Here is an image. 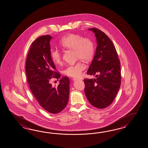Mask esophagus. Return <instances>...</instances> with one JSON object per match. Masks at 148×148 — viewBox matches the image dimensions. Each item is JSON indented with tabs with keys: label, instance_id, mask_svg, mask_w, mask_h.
<instances>
[{
	"label": "esophagus",
	"instance_id": "34e87169",
	"mask_svg": "<svg viewBox=\"0 0 148 148\" xmlns=\"http://www.w3.org/2000/svg\"><path fill=\"white\" fill-rule=\"evenodd\" d=\"M73 81H78V80H80V79H77V78H73Z\"/></svg>",
	"mask_w": 148,
	"mask_h": 148
}]
</instances>
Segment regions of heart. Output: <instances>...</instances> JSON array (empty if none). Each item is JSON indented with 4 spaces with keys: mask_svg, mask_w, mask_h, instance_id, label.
Wrapping results in <instances>:
<instances>
[{
    "mask_svg": "<svg viewBox=\"0 0 148 148\" xmlns=\"http://www.w3.org/2000/svg\"><path fill=\"white\" fill-rule=\"evenodd\" d=\"M59 44L64 49L74 50L76 58L84 61H90L95 53V44L92 40L88 37H83L77 34H71L64 36L59 41ZM52 61L57 65H61L62 62V54L60 51L52 49L50 51ZM85 65L81 61H77L74 64L67 66L63 71L65 75L79 77L81 75Z\"/></svg>",
    "mask_w": 148,
    "mask_h": 148,
    "instance_id": "b5f03b06",
    "label": "heart"
}]
</instances>
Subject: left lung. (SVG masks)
I'll return each instance as SVG.
<instances>
[{"mask_svg":"<svg viewBox=\"0 0 148 148\" xmlns=\"http://www.w3.org/2000/svg\"><path fill=\"white\" fill-rule=\"evenodd\" d=\"M97 47L87 74L96 79H84V92L90 104L98 108L111 104L121 84L120 62L111 40L104 32L93 28Z\"/></svg>","mask_w":148,"mask_h":148,"instance_id":"1","label":"left lung"}]
</instances>
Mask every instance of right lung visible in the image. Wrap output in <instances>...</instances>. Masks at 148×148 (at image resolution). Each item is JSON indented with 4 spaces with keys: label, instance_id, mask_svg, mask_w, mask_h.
Here are the masks:
<instances>
[{
    "label": "right lung",
    "instance_id": "right-lung-1",
    "mask_svg": "<svg viewBox=\"0 0 148 148\" xmlns=\"http://www.w3.org/2000/svg\"><path fill=\"white\" fill-rule=\"evenodd\" d=\"M51 38L50 35H44L33 42L26 59L25 72L29 88L40 105L51 114H57L67 104L69 79L62 77L57 87L50 83L52 78L58 80L61 76L51 57Z\"/></svg>",
    "mask_w": 148,
    "mask_h": 148
}]
</instances>
